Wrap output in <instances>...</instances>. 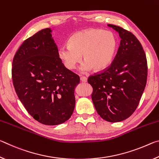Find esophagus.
I'll return each mask as SVG.
<instances>
[{"mask_svg": "<svg viewBox=\"0 0 159 159\" xmlns=\"http://www.w3.org/2000/svg\"><path fill=\"white\" fill-rule=\"evenodd\" d=\"M80 81L83 82V83L87 82V78L85 77V76H80Z\"/></svg>", "mask_w": 159, "mask_h": 159, "instance_id": "34e87169", "label": "esophagus"}]
</instances>
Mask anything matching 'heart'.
Here are the masks:
<instances>
[{
    "label": "heart",
    "mask_w": 159,
    "mask_h": 159,
    "mask_svg": "<svg viewBox=\"0 0 159 159\" xmlns=\"http://www.w3.org/2000/svg\"><path fill=\"white\" fill-rule=\"evenodd\" d=\"M117 39L114 33L99 29H89L76 32L69 38V44L61 45L58 55L66 68L72 70L81 61L83 71L90 69L102 71L108 67L117 48Z\"/></svg>",
    "instance_id": "heart-1"
}]
</instances>
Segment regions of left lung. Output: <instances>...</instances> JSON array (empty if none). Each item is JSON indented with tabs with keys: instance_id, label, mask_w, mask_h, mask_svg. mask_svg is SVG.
Wrapping results in <instances>:
<instances>
[{
	"instance_id": "obj_1",
	"label": "left lung",
	"mask_w": 159,
	"mask_h": 159,
	"mask_svg": "<svg viewBox=\"0 0 159 159\" xmlns=\"http://www.w3.org/2000/svg\"><path fill=\"white\" fill-rule=\"evenodd\" d=\"M120 38V46L112 63L88 79L92 85V99L98 114L115 123L133 114L140 101L147 79V61L138 39L118 26L108 25Z\"/></svg>"
}]
</instances>
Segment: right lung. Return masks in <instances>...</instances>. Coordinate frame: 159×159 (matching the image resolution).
<instances>
[{
	"instance_id": "add662e5",
	"label": "right lung",
	"mask_w": 159,
	"mask_h": 159,
	"mask_svg": "<svg viewBox=\"0 0 159 159\" xmlns=\"http://www.w3.org/2000/svg\"><path fill=\"white\" fill-rule=\"evenodd\" d=\"M51 32L42 29L23 42L13 58L12 77L29 114L43 124L55 125L73 114L80 78L61 62Z\"/></svg>"
}]
</instances>
